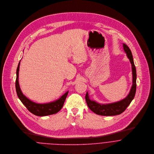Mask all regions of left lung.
I'll return each instance as SVG.
<instances>
[{
	"label": "left lung",
	"instance_id": "8db88e82",
	"mask_svg": "<svg viewBox=\"0 0 154 154\" xmlns=\"http://www.w3.org/2000/svg\"><path fill=\"white\" fill-rule=\"evenodd\" d=\"M123 48L131 64L133 75V84L128 94L122 100H121L118 102L107 104H101L96 102L94 100H91L90 99L88 92H87L85 96V100L87 104L90 109L97 115L102 116H114L119 115L126 109V108L128 106V105L134 97L136 91V69L134 63L132 53L130 48L125 44H123Z\"/></svg>",
	"mask_w": 154,
	"mask_h": 154
}]
</instances>
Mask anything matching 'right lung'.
I'll return each instance as SVG.
<instances>
[{
    "label": "right lung",
    "instance_id": "right-lung-1",
    "mask_svg": "<svg viewBox=\"0 0 154 154\" xmlns=\"http://www.w3.org/2000/svg\"><path fill=\"white\" fill-rule=\"evenodd\" d=\"M20 61L18 63V65L17 69L15 88H16V92H17V96L19 99L21 100V102L31 113H32L33 114L36 116H44L55 114L58 112H59L64 104V103L66 100V98L67 96L69 91H67L65 94L61 96L59 99L51 102L46 103H38L30 100L25 95L23 94L20 87L19 81H18V78H19L18 75H19Z\"/></svg>",
    "mask_w": 154,
    "mask_h": 154
}]
</instances>
